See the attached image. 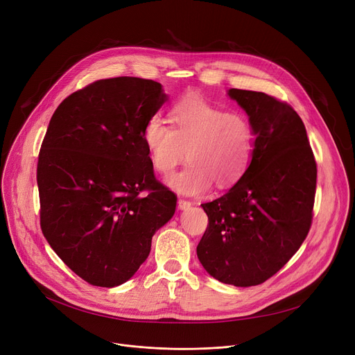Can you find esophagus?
Segmentation results:
<instances>
[{
    "label": "esophagus",
    "instance_id": "1",
    "mask_svg": "<svg viewBox=\"0 0 355 355\" xmlns=\"http://www.w3.org/2000/svg\"><path fill=\"white\" fill-rule=\"evenodd\" d=\"M189 207H191V202H189V201L182 200V198L178 200V208H180V209H188Z\"/></svg>",
    "mask_w": 355,
    "mask_h": 355
}]
</instances>
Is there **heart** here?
<instances>
[{
  "label": "heart",
  "instance_id": "obj_1",
  "mask_svg": "<svg viewBox=\"0 0 355 355\" xmlns=\"http://www.w3.org/2000/svg\"><path fill=\"white\" fill-rule=\"evenodd\" d=\"M171 124L158 117L147 121L143 141L155 171L168 175L187 153L189 164L168 178L182 196H201L212 181L235 184L248 170L253 153V128L238 112H225L198 94H188L170 110Z\"/></svg>",
  "mask_w": 355,
  "mask_h": 355
}]
</instances>
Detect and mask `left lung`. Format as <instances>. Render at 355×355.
Masks as SVG:
<instances>
[{
	"mask_svg": "<svg viewBox=\"0 0 355 355\" xmlns=\"http://www.w3.org/2000/svg\"><path fill=\"white\" fill-rule=\"evenodd\" d=\"M253 128L245 174L220 198L201 204L208 228L197 246L204 269L238 287L261 284L292 257L311 227L315 159L300 116L272 96L230 89Z\"/></svg>",
	"mask_w": 355,
	"mask_h": 355,
	"instance_id": "obj_1",
	"label": "left lung"
}]
</instances>
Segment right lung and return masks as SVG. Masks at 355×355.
<instances>
[{"label":"right lung","mask_w":355,"mask_h":355,"mask_svg":"<svg viewBox=\"0 0 355 355\" xmlns=\"http://www.w3.org/2000/svg\"><path fill=\"white\" fill-rule=\"evenodd\" d=\"M167 99L154 80L102 79L68 96L49 121L37 171L41 228L63 263L93 286L130 279L175 212L177 197L155 180L143 141Z\"/></svg>","instance_id":"add662e5"}]
</instances>
